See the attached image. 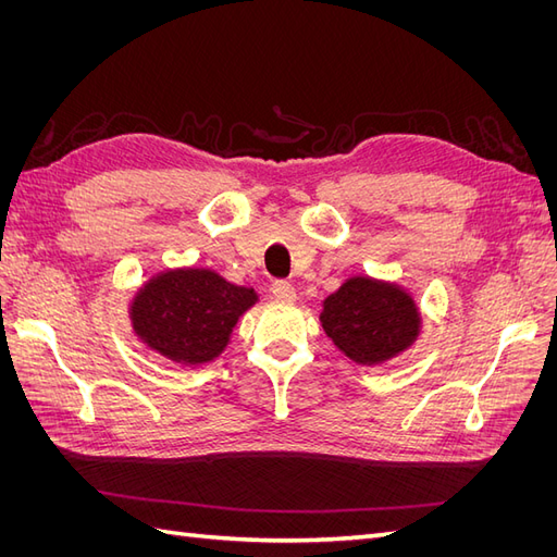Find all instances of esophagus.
Instances as JSON below:
<instances>
[{
	"instance_id": "esophagus-1",
	"label": "esophagus",
	"mask_w": 557,
	"mask_h": 557,
	"mask_svg": "<svg viewBox=\"0 0 557 557\" xmlns=\"http://www.w3.org/2000/svg\"><path fill=\"white\" fill-rule=\"evenodd\" d=\"M272 295L276 301H293L297 297L295 285L288 281H274L272 283Z\"/></svg>"
}]
</instances>
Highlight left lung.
<instances>
[{
  "label": "left lung",
  "instance_id": "obj_1",
  "mask_svg": "<svg viewBox=\"0 0 557 557\" xmlns=\"http://www.w3.org/2000/svg\"><path fill=\"white\" fill-rule=\"evenodd\" d=\"M320 323L346 358L381 364L407 350L420 334L413 297L397 283L352 276L323 301Z\"/></svg>",
  "mask_w": 557,
  "mask_h": 557
}]
</instances>
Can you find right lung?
I'll use <instances>...</instances> for the list:
<instances>
[{
    "mask_svg": "<svg viewBox=\"0 0 557 557\" xmlns=\"http://www.w3.org/2000/svg\"><path fill=\"white\" fill-rule=\"evenodd\" d=\"M258 293L225 281L213 269H166L146 281L129 305L132 330L166 360L197 367L230 344Z\"/></svg>",
    "mask_w": 557,
    "mask_h": 557,
    "instance_id": "1",
    "label": "right lung"
}]
</instances>
